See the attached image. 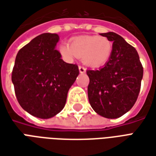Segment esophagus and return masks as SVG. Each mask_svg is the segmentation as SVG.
<instances>
[{
	"label": "esophagus",
	"instance_id": "34e87169",
	"mask_svg": "<svg viewBox=\"0 0 156 156\" xmlns=\"http://www.w3.org/2000/svg\"><path fill=\"white\" fill-rule=\"evenodd\" d=\"M78 68H79V72H80L81 73H83L86 72V68L83 67V66H82V65H80V66L78 67Z\"/></svg>",
	"mask_w": 156,
	"mask_h": 156
}]
</instances>
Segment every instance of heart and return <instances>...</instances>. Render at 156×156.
Returning <instances> with one entry per match:
<instances>
[{
	"instance_id": "obj_1",
	"label": "heart",
	"mask_w": 156,
	"mask_h": 156,
	"mask_svg": "<svg viewBox=\"0 0 156 156\" xmlns=\"http://www.w3.org/2000/svg\"><path fill=\"white\" fill-rule=\"evenodd\" d=\"M60 51L68 58H83L85 64L100 67L109 60L113 51V44L106 37L83 36L75 38L70 46L62 45Z\"/></svg>"
}]
</instances>
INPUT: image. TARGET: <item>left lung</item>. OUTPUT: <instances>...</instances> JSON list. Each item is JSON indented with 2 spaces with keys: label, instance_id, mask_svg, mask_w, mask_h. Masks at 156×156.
Listing matches in <instances>:
<instances>
[{
  "label": "left lung",
  "instance_id": "obj_1",
  "mask_svg": "<svg viewBox=\"0 0 156 156\" xmlns=\"http://www.w3.org/2000/svg\"><path fill=\"white\" fill-rule=\"evenodd\" d=\"M113 41L111 57L103 68L87 70L89 104L98 115L121 117L137 100L143 78V66L136 49L115 32L102 33Z\"/></svg>",
  "mask_w": 156,
  "mask_h": 156
}]
</instances>
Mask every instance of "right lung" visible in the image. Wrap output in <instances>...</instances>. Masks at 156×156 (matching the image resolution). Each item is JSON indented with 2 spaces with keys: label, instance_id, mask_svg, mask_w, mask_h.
<instances>
[{
  "label": "right lung",
  "instance_id": "1",
  "mask_svg": "<svg viewBox=\"0 0 156 156\" xmlns=\"http://www.w3.org/2000/svg\"><path fill=\"white\" fill-rule=\"evenodd\" d=\"M55 33H43L21 48L12 80L19 105L40 119L55 116L64 108L69 88L79 73L77 64L67 63L55 47Z\"/></svg>",
  "mask_w": 156,
  "mask_h": 156
}]
</instances>
